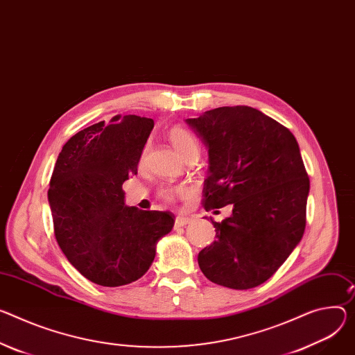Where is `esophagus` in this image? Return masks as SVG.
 <instances>
[{
	"label": "esophagus",
	"instance_id": "obj_1",
	"mask_svg": "<svg viewBox=\"0 0 355 355\" xmlns=\"http://www.w3.org/2000/svg\"><path fill=\"white\" fill-rule=\"evenodd\" d=\"M191 222H192L191 218H187V216H177V218H175V223H174V228L187 227V225H189Z\"/></svg>",
	"mask_w": 355,
	"mask_h": 355
}]
</instances>
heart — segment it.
Returning <instances> with one entry per match:
<instances>
[{
    "instance_id": "heart-1",
    "label": "heart",
    "mask_w": 355,
    "mask_h": 355,
    "mask_svg": "<svg viewBox=\"0 0 355 355\" xmlns=\"http://www.w3.org/2000/svg\"><path fill=\"white\" fill-rule=\"evenodd\" d=\"M168 139H170L173 147L177 150V153L182 158H185L191 154L200 153V146H198L197 139L184 127H180V125L173 127L168 132ZM146 151H147V148L144 150V154H146ZM187 192H188V189L185 187H166L159 191V196H161V198H164L166 201L171 202L175 198L185 196Z\"/></svg>"
}]
</instances>
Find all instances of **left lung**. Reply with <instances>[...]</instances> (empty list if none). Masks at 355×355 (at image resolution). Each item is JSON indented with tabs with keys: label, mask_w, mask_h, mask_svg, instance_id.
Listing matches in <instances>:
<instances>
[{
	"label": "left lung",
	"mask_w": 355,
	"mask_h": 355,
	"mask_svg": "<svg viewBox=\"0 0 355 355\" xmlns=\"http://www.w3.org/2000/svg\"><path fill=\"white\" fill-rule=\"evenodd\" d=\"M208 148L205 211L232 204L216 241L198 254L211 282L246 290L266 282L299 245L310 181L288 128L249 106H225L187 119ZM216 212V211H214Z\"/></svg>",
	"instance_id": "1"
}]
</instances>
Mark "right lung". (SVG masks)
Segmentation results:
<instances>
[{
	"instance_id": "right-lung-1",
	"label": "right lung",
	"mask_w": 355,
	"mask_h": 355,
	"mask_svg": "<svg viewBox=\"0 0 355 355\" xmlns=\"http://www.w3.org/2000/svg\"><path fill=\"white\" fill-rule=\"evenodd\" d=\"M153 127V119L116 116L83 128L58 155L48 189L55 238L80 275L99 286L139 280L174 227L171 212L124 204L121 185L137 174Z\"/></svg>"
}]
</instances>
